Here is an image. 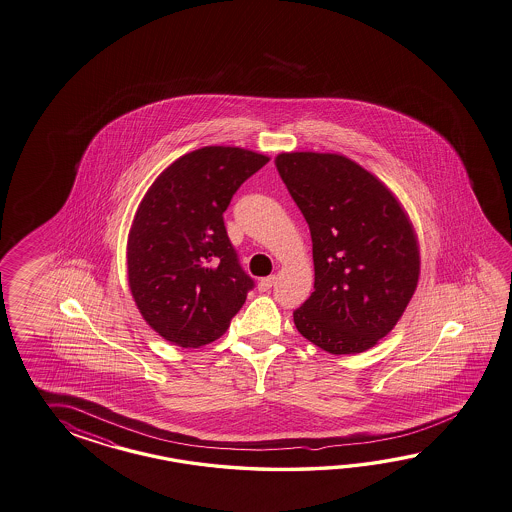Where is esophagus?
Here are the masks:
<instances>
[{"label": "esophagus", "mask_w": 512, "mask_h": 512, "mask_svg": "<svg viewBox=\"0 0 512 512\" xmlns=\"http://www.w3.org/2000/svg\"><path fill=\"white\" fill-rule=\"evenodd\" d=\"M274 283V275H270V277H262L261 281H259V290H261V292H268L270 288L274 287Z\"/></svg>", "instance_id": "esophagus-1"}]
</instances>
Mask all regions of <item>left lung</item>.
Masks as SVG:
<instances>
[{"instance_id":"left-lung-1","label":"left lung","mask_w":512,"mask_h":512,"mask_svg":"<svg viewBox=\"0 0 512 512\" xmlns=\"http://www.w3.org/2000/svg\"><path fill=\"white\" fill-rule=\"evenodd\" d=\"M275 166L312 238L314 292L294 311L301 337L331 355L374 348L420 279V244L398 196L340 153L285 151Z\"/></svg>"}]
</instances>
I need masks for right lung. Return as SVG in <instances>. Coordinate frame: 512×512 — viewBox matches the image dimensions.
<instances>
[{
    "mask_svg": "<svg viewBox=\"0 0 512 512\" xmlns=\"http://www.w3.org/2000/svg\"><path fill=\"white\" fill-rule=\"evenodd\" d=\"M268 161L237 146H205L166 166L138 203L127 285L146 324L170 344H211L244 305L253 281L238 266L222 214Z\"/></svg>",
    "mask_w": 512,
    "mask_h": 512,
    "instance_id": "add662e5",
    "label": "right lung"
}]
</instances>
